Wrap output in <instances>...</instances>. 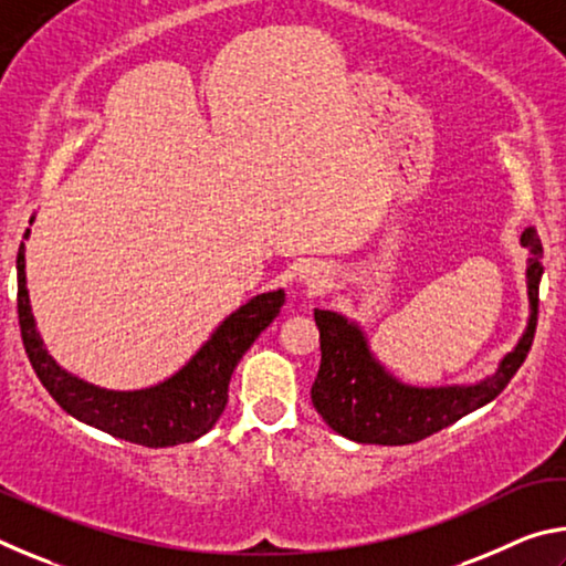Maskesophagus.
Returning <instances> with one entry per match:
<instances>
[{"mask_svg": "<svg viewBox=\"0 0 566 566\" xmlns=\"http://www.w3.org/2000/svg\"><path fill=\"white\" fill-rule=\"evenodd\" d=\"M304 282L312 286V290H322L324 284H327V274L319 266H310V270L304 272Z\"/></svg>", "mask_w": 566, "mask_h": 566, "instance_id": "esophagus-1", "label": "esophagus"}]
</instances>
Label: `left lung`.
Segmentation results:
<instances>
[{"mask_svg": "<svg viewBox=\"0 0 566 566\" xmlns=\"http://www.w3.org/2000/svg\"><path fill=\"white\" fill-rule=\"evenodd\" d=\"M522 244L532 252L526 262L530 324L520 344L502 359L494 377L472 387L419 389L401 385L371 357L357 324L337 312L314 310L322 361L312 385V405L334 432L359 444H411L500 397L532 349L539 312L544 249L534 227L524 229Z\"/></svg>", "mask_w": 566, "mask_h": 566, "instance_id": "1", "label": "left lung"}]
</instances>
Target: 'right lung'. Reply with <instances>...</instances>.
<instances>
[{"mask_svg":"<svg viewBox=\"0 0 566 566\" xmlns=\"http://www.w3.org/2000/svg\"><path fill=\"white\" fill-rule=\"evenodd\" d=\"M32 224V219H30ZM30 237V229L24 239ZM284 304V292L256 294L219 324L202 349L177 375L157 387L137 391H112L72 377L44 349L34 327L30 294L24 276V242L17 254V314L24 352L42 387L66 415L97 427L124 442L142 447H175L195 442L222 417L229 399V379L252 347L254 339L270 327Z\"/></svg>","mask_w":566,"mask_h":566,"instance_id":"add662e5","label":"right lung"}]
</instances>
